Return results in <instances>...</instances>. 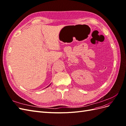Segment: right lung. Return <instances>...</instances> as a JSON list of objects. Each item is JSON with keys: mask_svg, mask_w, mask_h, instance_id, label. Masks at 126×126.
<instances>
[{"mask_svg": "<svg viewBox=\"0 0 126 126\" xmlns=\"http://www.w3.org/2000/svg\"><path fill=\"white\" fill-rule=\"evenodd\" d=\"M50 85H51V83H50V85H49V86H48V87H49V86H50ZM46 88H47V87H46Z\"/></svg>", "mask_w": 126, "mask_h": 126, "instance_id": "add662e5", "label": "right lung"}]
</instances>
